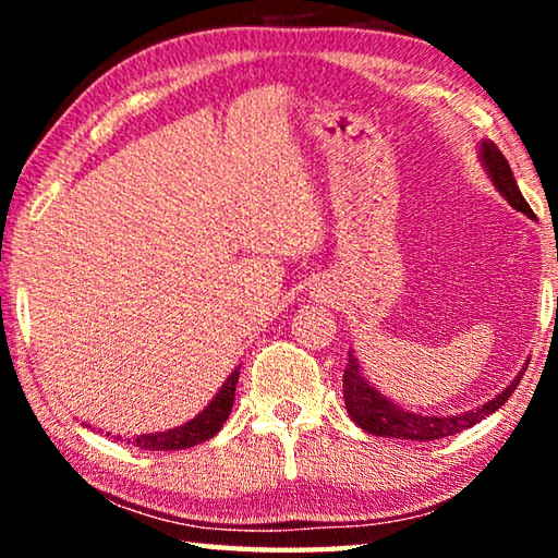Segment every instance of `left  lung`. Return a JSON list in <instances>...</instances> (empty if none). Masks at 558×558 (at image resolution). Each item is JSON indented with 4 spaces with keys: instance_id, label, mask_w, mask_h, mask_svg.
<instances>
[{
    "instance_id": "obj_1",
    "label": "left lung",
    "mask_w": 558,
    "mask_h": 558,
    "mask_svg": "<svg viewBox=\"0 0 558 558\" xmlns=\"http://www.w3.org/2000/svg\"><path fill=\"white\" fill-rule=\"evenodd\" d=\"M477 153H480V162H483V169L489 177V182H493L497 192L505 196L507 204L512 206V209L529 216V219H534V211L529 209L526 199L522 196V192H519L512 169H509L505 155L499 153L493 140H483L477 147ZM526 364L522 366V372H519L514 379L495 396V399L477 405V409L452 413V415H430V413H413L409 409H403V405L393 403L391 399H386L381 391H376V386H372V381L364 376L356 354L349 349V364L342 376L344 405H347L349 418H352L359 428L369 433V436L418 440V442L448 438V436H456L460 430L472 428L475 423L483 421L485 415L502 409L505 401L514 393L517 384L522 381Z\"/></svg>"
}]
</instances>
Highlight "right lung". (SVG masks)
<instances>
[{
  "label": "right lung",
  "mask_w": 558,
  "mask_h": 558,
  "mask_svg": "<svg viewBox=\"0 0 558 558\" xmlns=\"http://www.w3.org/2000/svg\"><path fill=\"white\" fill-rule=\"evenodd\" d=\"M239 374H241V366H235V369L229 374V379L221 384L219 393H216L209 401V405H206L199 415H194L192 421H186L184 426L159 430V433H143V436L128 438V442L140 450H184V448H194V446H199V442L214 438L216 433L223 428V423H226V418H229V413L233 409ZM112 438L120 440V436H112Z\"/></svg>",
  "instance_id": "right-lung-1"
}]
</instances>
